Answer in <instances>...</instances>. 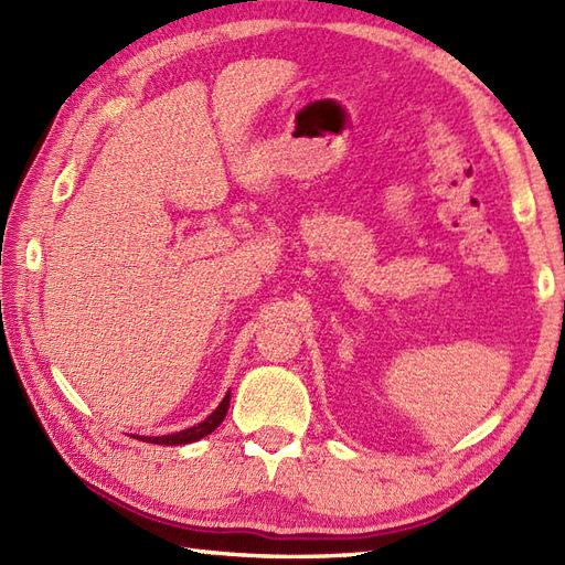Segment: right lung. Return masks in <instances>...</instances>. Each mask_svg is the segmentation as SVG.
<instances>
[{
	"label": "right lung",
	"instance_id": "add662e5",
	"mask_svg": "<svg viewBox=\"0 0 565 565\" xmlns=\"http://www.w3.org/2000/svg\"><path fill=\"white\" fill-rule=\"evenodd\" d=\"M227 405H231V391L225 393V398L221 401V405L215 407V411L203 419V423L189 427V429H182V431H174V435H164V437H140L142 441H150V444H167V447H177V444H191V441H199L201 437L211 435V431L218 427L223 419H225V413H227Z\"/></svg>",
	"mask_w": 565,
	"mask_h": 565
}]
</instances>
